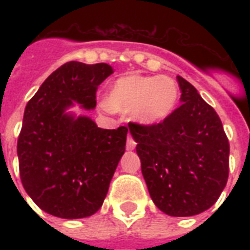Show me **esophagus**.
Listing matches in <instances>:
<instances>
[{"mask_svg":"<svg viewBox=\"0 0 250 250\" xmlns=\"http://www.w3.org/2000/svg\"><path fill=\"white\" fill-rule=\"evenodd\" d=\"M135 146H136V143H135V140H133L132 137L128 135V137H127V144H125V148H127V150H133V149H135Z\"/></svg>","mask_w":250,"mask_h":250,"instance_id":"esophagus-1","label":"esophagus"}]
</instances>
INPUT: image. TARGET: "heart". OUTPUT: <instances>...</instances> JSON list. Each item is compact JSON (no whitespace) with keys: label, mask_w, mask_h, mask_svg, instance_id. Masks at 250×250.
Instances as JSON below:
<instances>
[{"label":"heart","mask_w":250,"mask_h":250,"mask_svg":"<svg viewBox=\"0 0 250 250\" xmlns=\"http://www.w3.org/2000/svg\"><path fill=\"white\" fill-rule=\"evenodd\" d=\"M178 101L179 86L168 76L128 74L111 84L104 107L117 113H129L135 123L152 127L168 119Z\"/></svg>","instance_id":"b5f03b06"}]
</instances>
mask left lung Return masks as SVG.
<instances>
[{
	"mask_svg": "<svg viewBox=\"0 0 250 250\" xmlns=\"http://www.w3.org/2000/svg\"><path fill=\"white\" fill-rule=\"evenodd\" d=\"M182 105L161 125H132L141 172L154 205L192 217L215 204L229 179V144L215 110L178 76Z\"/></svg>",
	"mask_w": 250,
	"mask_h": 250,
	"instance_id": "1",
	"label": "left lung"
}]
</instances>
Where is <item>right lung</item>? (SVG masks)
<instances>
[{"mask_svg":"<svg viewBox=\"0 0 250 250\" xmlns=\"http://www.w3.org/2000/svg\"><path fill=\"white\" fill-rule=\"evenodd\" d=\"M107 63L67 62L41 84L24 110L18 160L25 192L45 213L64 219L93 215L104 204L122 156L127 127L104 129L88 115Z\"/></svg>","mask_w":250,"mask_h":250,"instance_id":"add662e5","label":"right lung"}]
</instances>
